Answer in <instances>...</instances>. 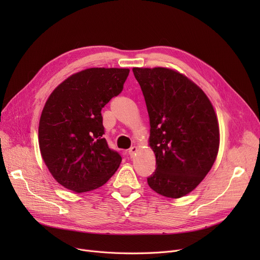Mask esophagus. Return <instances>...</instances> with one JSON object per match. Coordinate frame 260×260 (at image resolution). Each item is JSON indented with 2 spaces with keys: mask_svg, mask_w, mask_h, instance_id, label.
<instances>
[{
  "mask_svg": "<svg viewBox=\"0 0 260 260\" xmlns=\"http://www.w3.org/2000/svg\"><path fill=\"white\" fill-rule=\"evenodd\" d=\"M136 151H137V147H136V146H132V147L128 149V155H129L131 157H133V156L135 155Z\"/></svg>",
  "mask_w": 260,
  "mask_h": 260,
  "instance_id": "34e87169",
  "label": "esophagus"
}]
</instances>
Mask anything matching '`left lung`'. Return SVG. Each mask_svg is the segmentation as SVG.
<instances>
[{
  "label": "left lung",
  "instance_id": "obj_1",
  "mask_svg": "<svg viewBox=\"0 0 260 260\" xmlns=\"http://www.w3.org/2000/svg\"><path fill=\"white\" fill-rule=\"evenodd\" d=\"M151 124L156 171L147 183L169 198L188 194L210 172L219 148V126L209 98L169 68H133Z\"/></svg>",
  "mask_w": 260,
  "mask_h": 260
}]
</instances>
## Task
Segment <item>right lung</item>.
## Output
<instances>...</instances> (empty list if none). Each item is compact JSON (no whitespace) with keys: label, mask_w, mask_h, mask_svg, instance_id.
Returning <instances> with one entry per match:
<instances>
[{"label":"right lung","mask_w":260,"mask_h":260,"mask_svg":"<svg viewBox=\"0 0 260 260\" xmlns=\"http://www.w3.org/2000/svg\"><path fill=\"white\" fill-rule=\"evenodd\" d=\"M127 68H88L67 78L45 103L39 145L52 177L84 193L102 186L121 163L104 135L101 109L122 91Z\"/></svg>","instance_id":"obj_1"}]
</instances>
